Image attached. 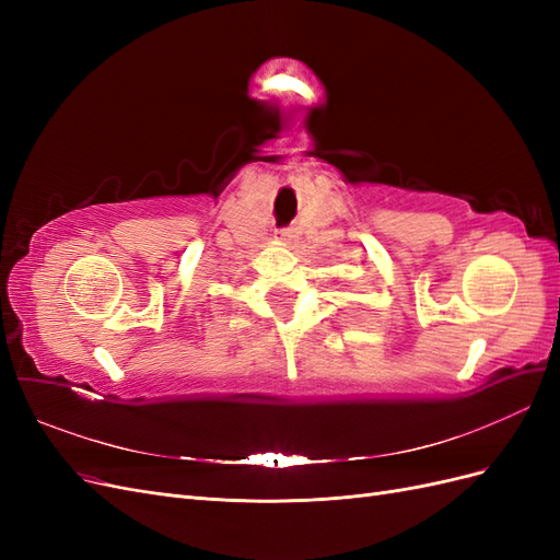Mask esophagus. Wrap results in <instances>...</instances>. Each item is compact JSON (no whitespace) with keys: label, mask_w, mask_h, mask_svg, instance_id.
Segmentation results:
<instances>
[{"label":"esophagus","mask_w":560,"mask_h":560,"mask_svg":"<svg viewBox=\"0 0 560 560\" xmlns=\"http://www.w3.org/2000/svg\"><path fill=\"white\" fill-rule=\"evenodd\" d=\"M278 235H280V238H282V241H287V238H290V231H280Z\"/></svg>","instance_id":"esophagus-1"}]
</instances>
